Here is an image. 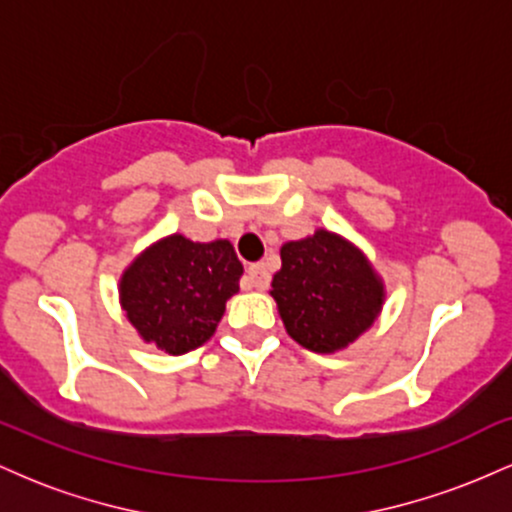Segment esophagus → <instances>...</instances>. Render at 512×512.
Listing matches in <instances>:
<instances>
[{
	"instance_id": "34e87169",
	"label": "esophagus",
	"mask_w": 512,
	"mask_h": 512,
	"mask_svg": "<svg viewBox=\"0 0 512 512\" xmlns=\"http://www.w3.org/2000/svg\"><path fill=\"white\" fill-rule=\"evenodd\" d=\"M269 279L272 276H269V269L264 264H250L243 276V289H267Z\"/></svg>"
}]
</instances>
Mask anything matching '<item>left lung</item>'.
Listing matches in <instances>:
<instances>
[{
    "instance_id": "left-lung-1",
    "label": "left lung",
    "mask_w": 512,
    "mask_h": 512,
    "mask_svg": "<svg viewBox=\"0 0 512 512\" xmlns=\"http://www.w3.org/2000/svg\"><path fill=\"white\" fill-rule=\"evenodd\" d=\"M269 293L291 339L315 354L356 342L385 303L383 279L368 257L325 228L281 245V269Z\"/></svg>"
}]
</instances>
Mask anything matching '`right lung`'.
Segmentation results:
<instances>
[{
    "instance_id": "1",
    "label": "right lung",
    "mask_w": 512,
    "mask_h": 512,
    "mask_svg": "<svg viewBox=\"0 0 512 512\" xmlns=\"http://www.w3.org/2000/svg\"><path fill=\"white\" fill-rule=\"evenodd\" d=\"M243 276L228 240L195 243L173 233L146 248L120 279V303L146 344L170 356L209 342Z\"/></svg>"
}]
</instances>
